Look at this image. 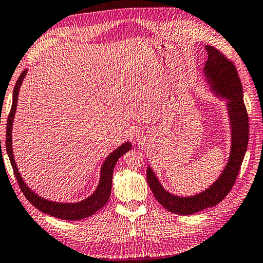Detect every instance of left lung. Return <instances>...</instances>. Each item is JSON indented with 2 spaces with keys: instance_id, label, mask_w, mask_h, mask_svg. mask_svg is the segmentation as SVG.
Returning <instances> with one entry per match:
<instances>
[{
  "instance_id": "8db88e82",
  "label": "left lung",
  "mask_w": 263,
  "mask_h": 263,
  "mask_svg": "<svg viewBox=\"0 0 263 263\" xmlns=\"http://www.w3.org/2000/svg\"><path fill=\"white\" fill-rule=\"evenodd\" d=\"M205 49L209 58L202 74L213 95L227 101L231 135L230 153L220 176L205 190L192 196H178L167 191L151 166H147L146 180L156 199L167 211L180 215H192L214 207L224 199L238 175L249 144V116L236 67L217 49L212 46H205Z\"/></svg>"
}]
</instances>
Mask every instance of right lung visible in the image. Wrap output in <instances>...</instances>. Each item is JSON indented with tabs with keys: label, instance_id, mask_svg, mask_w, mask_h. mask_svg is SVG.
Returning <instances> with one entry per match:
<instances>
[{
	"label": "right lung",
	"instance_id": "right-lung-1",
	"mask_svg": "<svg viewBox=\"0 0 263 263\" xmlns=\"http://www.w3.org/2000/svg\"><path fill=\"white\" fill-rule=\"evenodd\" d=\"M27 74V70H25L21 77L18 78L16 82V86L13 89V96H12V106L11 111L8 118L7 123V153L9 156L10 162L13 168V173L16 175L18 181V184L25 197L31 204L36 207L39 211H41L44 214L51 215L53 217L62 220H68V221H78L86 219L95 214L97 211H100L102 207L106 204L108 198L111 195V187H112V177H113V170L119 158L122 157L126 152H128L132 148V143L127 141L117 147L115 151H112L110 155L106 157V159L103 161L101 167V175H100V182H98L96 190L93 191L90 196H88L86 199L77 201V202H61V201H52L48 200L46 198L39 196L37 193L34 192L31 187H29L23 177L21 173L18 171L16 160L13 157V148H12V127H13V120L14 116H16L17 111V103H18V95L21 87L23 85V81Z\"/></svg>",
	"mask_w": 263,
	"mask_h": 263
}]
</instances>
